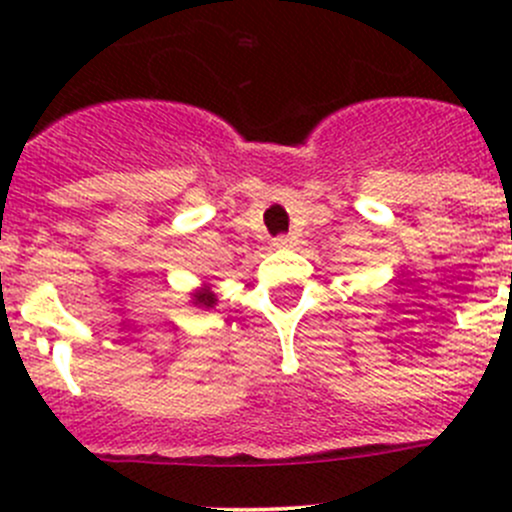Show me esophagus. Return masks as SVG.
<instances>
[{
	"label": "esophagus",
	"mask_w": 512,
	"mask_h": 512,
	"mask_svg": "<svg viewBox=\"0 0 512 512\" xmlns=\"http://www.w3.org/2000/svg\"><path fill=\"white\" fill-rule=\"evenodd\" d=\"M292 245V235H280L272 240V247H289Z\"/></svg>",
	"instance_id": "34e87169"
}]
</instances>
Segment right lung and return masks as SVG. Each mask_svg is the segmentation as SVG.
I'll use <instances>...</instances> for the list:
<instances>
[{
	"label": "right lung",
	"instance_id": "right-lung-1",
	"mask_svg": "<svg viewBox=\"0 0 512 512\" xmlns=\"http://www.w3.org/2000/svg\"><path fill=\"white\" fill-rule=\"evenodd\" d=\"M215 302H218V297H215L208 287L198 289V292L193 294V304H198V307H205V309L215 307Z\"/></svg>",
	"mask_w": 512,
	"mask_h": 512
}]
</instances>
